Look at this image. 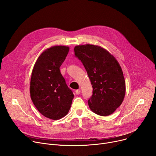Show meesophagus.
I'll list each match as a JSON object with an SVG mask.
<instances>
[{
	"instance_id": "esophagus-1",
	"label": "esophagus",
	"mask_w": 156,
	"mask_h": 156,
	"mask_svg": "<svg viewBox=\"0 0 156 156\" xmlns=\"http://www.w3.org/2000/svg\"><path fill=\"white\" fill-rule=\"evenodd\" d=\"M75 93H76V95H80V93H81V90H80V89H78V90H76L75 91Z\"/></svg>"
}]
</instances>
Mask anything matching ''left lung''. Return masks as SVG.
Segmentation results:
<instances>
[{"instance_id":"obj_1","label":"left lung","mask_w":156,"mask_h":156,"mask_svg":"<svg viewBox=\"0 0 156 156\" xmlns=\"http://www.w3.org/2000/svg\"><path fill=\"white\" fill-rule=\"evenodd\" d=\"M75 56L86 69L93 87L88 100L90 110L97 115L108 116L119 108L126 95V82L117 60L99 46H76Z\"/></svg>"}]
</instances>
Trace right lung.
<instances>
[{"mask_svg":"<svg viewBox=\"0 0 156 156\" xmlns=\"http://www.w3.org/2000/svg\"><path fill=\"white\" fill-rule=\"evenodd\" d=\"M69 49L66 46H54L44 50L36 60L31 75V100L43 115L55 120L67 115L74 98L59 69Z\"/></svg>","mask_w":156,"mask_h":156,"instance_id":"obj_1","label":"right lung"}]
</instances>
